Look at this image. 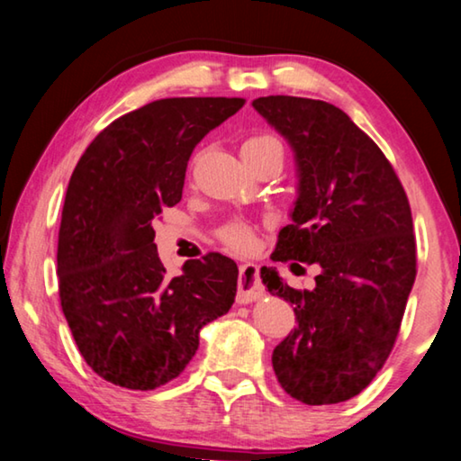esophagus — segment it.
Wrapping results in <instances>:
<instances>
[{
  "mask_svg": "<svg viewBox=\"0 0 461 461\" xmlns=\"http://www.w3.org/2000/svg\"><path fill=\"white\" fill-rule=\"evenodd\" d=\"M265 295V287L260 283V270L254 262H244L240 265V283H238V303L257 302Z\"/></svg>",
  "mask_w": 461,
  "mask_h": 461,
  "instance_id": "34e87169",
  "label": "esophagus"
}]
</instances>
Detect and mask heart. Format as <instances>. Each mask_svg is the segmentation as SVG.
<instances>
[{
  "label": "heart",
  "instance_id": "1",
  "mask_svg": "<svg viewBox=\"0 0 461 461\" xmlns=\"http://www.w3.org/2000/svg\"><path fill=\"white\" fill-rule=\"evenodd\" d=\"M268 143H279L273 137L260 135V137H250L246 139L242 149H252V148H262V145ZM221 240L233 250H248L252 246V231L244 223H230L221 230Z\"/></svg>",
  "mask_w": 461,
  "mask_h": 461
}]
</instances>
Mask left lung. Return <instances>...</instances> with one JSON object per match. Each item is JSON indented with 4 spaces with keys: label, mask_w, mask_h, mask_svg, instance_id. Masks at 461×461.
<instances>
[{
    "label": "left lung",
    "mask_w": 461,
    "mask_h": 461,
    "mask_svg": "<svg viewBox=\"0 0 461 461\" xmlns=\"http://www.w3.org/2000/svg\"><path fill=\"white\" fill-rule=\"evenodd\" d=\"M254 111L294 149L297 199L273 260L316 265L297 291L260 268L297 326L273 350L281 388L303 404H339L363 392L396 342L416 276L412 215L382 149L334 104L265 96Z\"/></svg>",
    "instance_id": "left-lung-1"
}]
</instances>
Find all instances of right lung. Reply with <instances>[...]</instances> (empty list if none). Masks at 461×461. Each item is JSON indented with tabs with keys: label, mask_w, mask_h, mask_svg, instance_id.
<instances>
[{
	"label": "right lung",
	"mask_w": 461,
	"mask_h": 461,
	"mask_svg": "<svg viewBox=\"0 0 461 461\" xmlns=\"http://www.w3.org/2000/svg\"><path fill=\"white\" fill-rule=\"evenodd\" d=\"M242 98H164L111 122L71 174L57 275L65 320L86 363L106 382L156 390L178 377L201 328L228 313L236 262L211 252L170 276L153 244L158 215L182 199L201 139Z\"/></svg>",
	"instance_id": "right-lung-1"
}]
</instances>
